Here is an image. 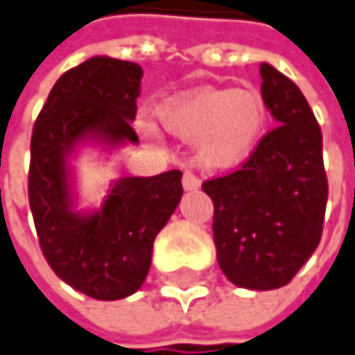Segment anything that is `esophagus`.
<instances>
[{
  "label": "esophagus",
  "mask_w": 355,
  "mask_h": 355,
  "mask_svg": "<svg viewBox=\"0 0 355 355\" xmlns=\"http://www.w3.org/2000/svg\"><path fill=\"white\" fill-rule=\"evenodd\" d=\"M182 187H184V191H195V189L201 187V180H199V177H195L191 171H184L182 173Z\"/></svg>",
  "instance_id": "esophagus-1"
}]
</instances>
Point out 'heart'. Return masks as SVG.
<instances>
[{"label": "heart", "mask_w": 355, "mask_h": 355, "mask_svg": "<svg viewBox=\"0 0 355 355\" xmlns=\"http://www.w3.org/2000/svg\"><path fill=\"white\" fill-rule=\"evenodd\" d=\"M160 125L180 140H195L201 162L230 168L243 162L260 142L266 113L260 95L250 89H195L168 99L156 110ZM146 138H156L150 123L140 125Z\"/></svg>", "instance_id": "b5f03b06"}]
</instances>
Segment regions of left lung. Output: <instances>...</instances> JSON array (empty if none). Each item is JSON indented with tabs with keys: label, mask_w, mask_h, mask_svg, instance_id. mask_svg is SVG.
Instances as JSON below:
<instances>
[{
	"label": "left lung",
	"mask_w": 355,
	"mask_h": 355,
	"mask_svg": "<svg viewBox=\"0 0 355 355\" xmlns=\"http://www.w3.org/2000/svg\"><path fill=\"white\" fill-rule=\"evenodd\" d=\"M262 99L276 119L242 166L203 182L223 274L242 288L288 284L319 245L327 205L321 128L301 89L260 64Z\"/></svg>",
	"instance_id": "8db88e82"
}]
</instances>
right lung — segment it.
I'll use <instances>...</instances> for the list:
<instances>
[{"instance_id": "add662e5", "label": "right lung", "mask_w": 355, "mask_h": 355, "mask_svg": "<svg viewBox=\"0 0 355 355\" xmlns=\"http://www.w3.org/2000/svg\"><path fill=\"white\" fill-rule=\"evenodd\" d=\"M140 81L136 62L85 60L54 83L30 142L28 199L42 254L58 278L97 301L130 297L144 284L154 240L182 197V173L168 171L119 178L101 209H73L69 154L89 138L138 142L132 121Z\"/></svg>"}]
</instances>
